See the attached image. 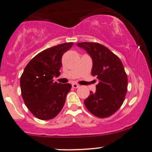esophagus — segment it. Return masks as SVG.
Returning a JSON list of instances; mask_svg holds the SVG:
<instances>
[{
	"label": "esophagus",
	"mask_w": 152,
	"mask_h": 152,
	"mask_svg": "<svg viewBox=\"0 0 152 152\" xmlns=\"http://www.w3.org/2000/svg\"><path fill=\"white\" fill-rule=\"evenodd\" d=\"M72 87L74 88H77L79 87V85L77 84V83H72Z\"/></svg>",
	"instance_id": "obj_1"
}]
</instances>
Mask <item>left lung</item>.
I'll return each mask as SVG.
<instances>
[{"mask_svg": "<svg viewBox=\"0 0 152 152\" xmlns=\"http://www.w3.org/2000/svg\"><path fill=\"white\" fill-rule=\"evenodd\" d=\"M93 61L92 76L99 83L95 92L84 100L86 109L94 116L106 118L121 107L127 91L128 78L119 58L106 46L98 43H78Z\"/></svg>", "mask_w": 152, "mask_h": 152, "instance_id": "left-lung-1", "label": "left lung"}]
</instances>
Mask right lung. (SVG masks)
Masks as SVG:
<instances>
[{
	"mask_svg": "<svg viewBox=\"0 0 152 152\" xmlns=\"http://www.w3.org/2000/svg\"><path fill=\"white\" fill-rule=\"evenodd\" d=\"M74 43H66L47 48L33 58L20 76L21 95L29 111L41 120H49L61 111L70 83L54 82L60 76L61 58Z\"/></svg>",
	"mask_w": 152,
	"mask_h": 152,
	"instance_id": "1",
	"label": "right lung"
}]
</instances>
